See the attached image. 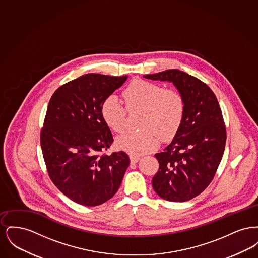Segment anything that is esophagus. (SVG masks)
Here are the masks:
<instances>
[{
    "label": "esophagus",
    "instance_id": "34e87169",
    "mask_svg": "<svg viewBox=\"0 0 258 258\" xmlns=\"http://www.w3.org/2000/svg\"><path fill=\"white\" fill-rule=\"evenodd\" d=\"M130 159H131V162L132 163H137L138 161H139V157H137V156H135V155H131L130 156Z\"/></svg>",
    "mask_w": 258,
    "mask_h": 258
}]
</instances>
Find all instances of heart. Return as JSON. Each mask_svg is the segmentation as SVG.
I'll return each mask as SVG.
<instances>
[{
  "mask_svg": "<svg viewBox=\"0 0 258 258\" xmlns=\"http://www.w3.org/2000/svg\"><path fill=\"white\" fill-rule=\"evenodd\" d=\"M130 111H143L139 132H127L117 137L116 146L133 155L148 153L166 141L179 131L184 115L183 95L174 89H164L159 84L136 79L123 91ZM104 123L116 133L125 126L127 111L115 95L104 99L100 108Z\"/></svg>",
  "mask_w": 258,
  "mask_h": 258,
  "instance_id": "b5f03b06",
  "label": "heart"
}]
</instances>
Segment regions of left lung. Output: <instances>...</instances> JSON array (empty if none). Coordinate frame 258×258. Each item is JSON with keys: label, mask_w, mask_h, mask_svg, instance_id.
I'll list each match as a JSON object with an SVG mask.
<instances>
[{"label": "left lung", "mask_w": 258, "mask_h": 258, "mask_svg": "<svg viewBox=\"0 0 258 258\" xmlns=\"http://www.w3.org/2000/svg\"><path fill=\"white\" fill-rule=\"evenodd\" d=\"M144 77L171 82L184 99L179 131L171 143L155 155L160 168L153 177V187L165 200H190L211 183L224 152L226 131L218 99L204 82L179 70Z\"/></svg>", "instance_id": "1"}]
</instances>
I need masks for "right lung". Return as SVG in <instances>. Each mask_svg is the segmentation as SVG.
I'll return each instance as SVG.
<instances>
[{"label":"right lung","instance_id":"1","mask_svg":"<svg viewBox=\"0 0 258 258\" xmlns=\"http://www.w3.org/2000/svg\"><path fill=\"white\" fill-rule=\"evenodd\" d=\"M127 79L84 74L58 88L50 99L40 145L50 179L61 192L84 206H98L119 189L130 158L99 153L113 142L100 108Z\"/></svg>","mask_w":258,"mask_h":258}]
</instances>
